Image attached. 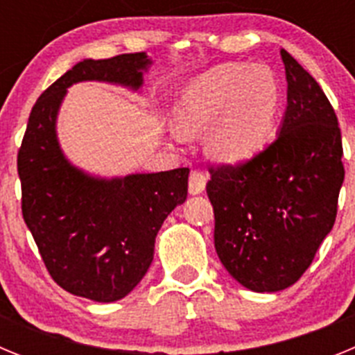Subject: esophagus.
Segmentation results:
<instances>
[{"label": "esophagus", "mask_w": 355, "mask_h": 355, "mask_svg": "<svg viewBox=\"0 0 355 355\" xmlns=\"http://www.w3.org/2000/svg\"><path fill=\"white\" fill-rule=\"evenodd\" d=\"M206 181H208V175H206L205 172H190V180H188V190H190V193H192V196H197V193L205 192Z\"/></svg>", "instance_id": "obj_1"}]
</instances>
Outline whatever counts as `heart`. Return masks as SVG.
Masks as SVG:
<instances>
[{
    "label": "heart",
    "instance_id": "obj_1",
    "mask_svg": "<svg viewBox=\"0 0 355 355\" xmlns=\"http://www.w3.org/2000/svg\"><path fill=\"white\" fill-rule=\"evenodd\" d=\"M279 108V87L268 67L227 64L193 81L174 108V128L183 137L208 131L216 158L240 162L263 146Z\"/></svg>",
    "mask_w": 355,
    "mask_h": 355
}]
</instances>
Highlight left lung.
<instances>
[{
  "label": "left lung",
  "mask_w": 355,
  "mask_h": 355,
  "mask_svg": "<svg viewBox=\"0 0 355 355\" xmlns=\"http://www.w3.org/2000/svg\"><path fill=\"white\" fill-rule=\"evenodd\" d=\"M288 106L277 139L247 162L209 168L215 249L252 291L302 277L331 233L345 180L338 117L315 78L281 49Z\"/></svg>",
  "instance_id": "left-lung-1"
}]
</instances>
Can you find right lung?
<instances>
[{
    "label": "right lung",
    "mask_w": 355,
    "mask_h": 355,
    "mask_svg": "<svg viewBox=\"0 0 355 355\" xmlns=\"http://www.w3.org/2000/svg\"><path fill=\"white\" fill-rule=\"evenodd\" d=\"M146 53L83 60L42 92L17 153L21 209L49 275L65 291L115 302L142 281L163 220L188 193L190 168L99 180L72 167L56 140L67 87L108 81L139 90Z\"/></svg>",
    "instance_id": "add662e5"
}]
</instances>
